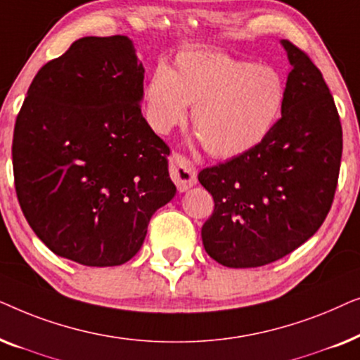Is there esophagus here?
I'll use <instances>...</instances> for the list:
<instances>
[{"mask_svg": "<svg viewBox=\"0 0 360 360\" xmlns=\"http://www.w3.org/2000/svg\"><path fill=\"white\" fill-rule=\"evenodd\" d=\"M170 176L179 191H186L196 184V169L186 157L174 154L170 157Z\"/></svg>", "mask_w": 360, "mask_h": 360, "instance_id": "1", "label": "esophagus"}]
</instances>
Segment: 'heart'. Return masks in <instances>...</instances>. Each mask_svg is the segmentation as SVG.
I'll return each instance as SVG.
<instances>
[{
  "label": "heart",
  "instance_id": "obj_1",
  "mask_svg": "<svg viewBox=\"0 0 360 360\" xmlns=\"http://www.w3.org/2000/svg\"><path fill=\"white\" fill-rule=\"evenodd\" d=\"M285 82L274 67L213 49H185L159 67L142 91L147 124L165 134L191 112L208 154L229 159L259 146L285 105Z\"/></svg>",
  "mask_w": 360,
  "mask_h": 360
}]
</instances>
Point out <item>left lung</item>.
Instances as JSON below:
<instances>
[{
	"label": "left lung",
	"mask_w": 360,
	"mask_h": 360,
	"mask_svg": "<svg viewBox=\"0 0 360 360\" xmlns=\"http://www.w3.org/2000/svg\"><path fill=\"white\" fill-rule=\"evenodd\" d=\"M292 70L282 117L244 154L200 172L214 200L201 228L205 250L226 267L248 269L293 252L331 210L342 155V127L321 72L282 41Z\"/></svg>",
	"instance_id": "8db88e82"
}]
</instances>
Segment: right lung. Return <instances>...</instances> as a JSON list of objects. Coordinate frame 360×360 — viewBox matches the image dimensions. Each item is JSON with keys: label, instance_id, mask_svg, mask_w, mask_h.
<instances>
[{"label": "right lung", "instance_id": "obj_1", "mask_svg": "<svg viewBox=\"0 0 360 360\" xmlns=\"http://www.w3.org/2000/svg\"><path fill=\"white\" fill-rule=\"evenodd\" d=\"M142 91L144 67L126 36L78 39L34 77L14 126V185L53 254L124 264L175 196L170 149L142 116Z\"/></svg>", "mask_w": 360, "mask_h": 360}]
</instances>
